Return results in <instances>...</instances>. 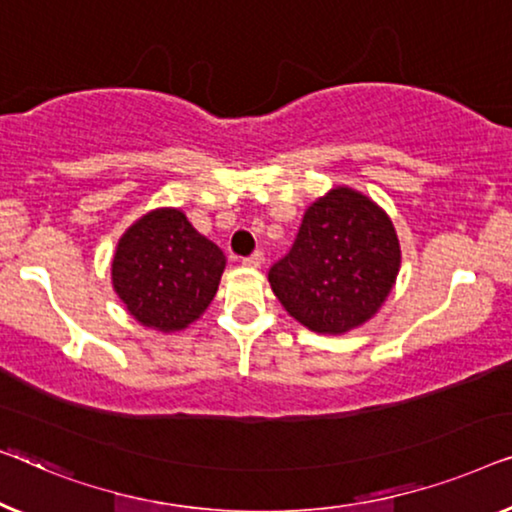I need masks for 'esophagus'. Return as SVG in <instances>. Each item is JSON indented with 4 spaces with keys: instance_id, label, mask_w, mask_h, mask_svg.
I'll list each match as a JSON object with an SVG mask.
<instances>
[{
    "instance_id": "esophagus-1",
    "label": "esophagus",
    "mask_w": 512,
    "mask_h": 512,
    "mask_svg": "<svg viewBox=\"0 0 512 512\" xmlns=\"http://www.w3.org/2000/svg\"><path fill=\"white\" fill-rule=\"evenodd\" d=\"M262 262H264V253H262V250H257V253H253L250 257L243 259V264H246V266H259Z\"/></svg>"
}]
</instances>
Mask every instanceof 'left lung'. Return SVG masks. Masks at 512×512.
Segmentation results:
<instances>
[{
	"label": "left lung",
	"mask_w": 512,
	"mask_h": 512,
	"mask_svg": "<svg viewBox=\"0 0 512 512\" xmlns=\"http://www.w3.org/2000/svg\"><path fill=\"white\" fill-rule=\"evenodd\" d=\"M399 239L369 197L336 187L308 206L290 253L269 269L285 311L318 334L371 320L397 280Z\"/></svg>",
	"instance_id": "obj_1"
}]
</instances>
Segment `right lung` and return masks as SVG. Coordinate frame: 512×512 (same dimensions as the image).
Here are the masks:
<instances>
[{"instance_id":"1","label":"right lung","mask_w":512,"mask_h":512,"mask_svg":"<svg viewBox=\"0 0 512 512\" xmlns=\"http://www.w3.org/2000/svg\"><path fill=\"white\" fill-rule=\"evenodd\" d=\"M225 255L178 208L143 215L115 250L113 287L141 325L178 331L211 304Z\"/></svg>"}]
</instances>
